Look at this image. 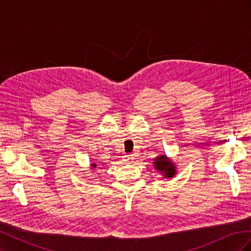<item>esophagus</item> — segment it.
Instances as JSON below:
<instances>
[{
    "instance_id": "1",
    "label": "esophagus",
    "mask_w": 251,
    "mask_h": 251,
    "mask_svg": "<svg viewBox=\"0 0 251 251\" xmlns=\"http://www.w3.org/2000/svg\"><path fill=\"white\" fill-rule=\"evenodd\" d=\"M132 159H133L132 155H128V154H126V155H124V157H123V160H124L125 162H131Z\"/></svg>"
}]
</instances>
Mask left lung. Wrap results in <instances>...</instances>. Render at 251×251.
<instances>
[{"mask_svg":"<svg viewBox=\"0 0 251 251\" xmlns=\"http://www.w3.org/2000/svg\"><path fill=\"white\" fill-rule=\"evenodd\" d=\"M155 168L159 171L164 174L165 178H172L174 177V175L176 174V169H175V165L173 162H171L168 157L165 155H162L160 157H158L155 159Z\"/></svg>","mask_w":251,"mask_h":251,"instance_id":"left-lung-1","label":"left lung"}]
</instances>
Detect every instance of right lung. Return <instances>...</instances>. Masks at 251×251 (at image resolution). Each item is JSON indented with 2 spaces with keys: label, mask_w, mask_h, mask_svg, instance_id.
I'll use <instances>...</instances> for the list:
<instances>
[{
  "label": "right lung",
  "mask_w": 251,
  "mask_h": 251,
  "mask_svg": "<svg viewBox=\"0 0 251 251\" xmlns=\"http://www.w3.org/2000/svg\"><path fill=\"white\" fill-rule=\"evenodd\" d=\"M92 166H93V168H96V165H95V164H92Z\"/></svg>",
  "instance_id": "add662e5"
}]
</instances>
